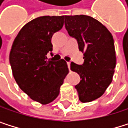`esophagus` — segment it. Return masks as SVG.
Here are the masks:
<instances>
[{
  "label": "esophagus",
  "mask_w": 128,
  "mask_h": 128,
  "mask_svg": "<svg viewBox=\"0 0 128 128\" xmlns=\"http://www.w3.org/2000/svg\"><path fill=\"white\" fill-rule=\"evenodd\" d=\"M70 64H71V62H67V65H68V68H70Z\"/></svg>",
  "instance_id": "1"
}]
</instances>
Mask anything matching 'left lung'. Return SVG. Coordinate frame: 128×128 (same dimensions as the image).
Wrapping results in <instances>:
<instances>
[{
	"label": "left lung",
	"mask_w": 128,
	"mask_h": 128,
	"mask_svg": "<svg viewBox=\"0 0 128 128\" xmlns=\"http://www.w3.org/2000/svg\"><path fill=\"white\" fill-rule=\"evenodd\" d=\"M65 26L84 52V62H71L72 71L80 76L75 88L82 102H90L104 94L112 81L116 66L114 43L112 34L99 21L86 15L65 16Z\"/></svg>",
	"instance_id": "8db88e82"
}]
</instances>
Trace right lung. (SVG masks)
I'll return each mask as SVG.
<instances>
[{
    "instance_id": "right-lung-1",
    "label": "right lung",
    "mask_w": 128,
    "mask_h": 128,
    "mask_svg": "<svg viewBox=\"0 0 128 128\" xmlns=\"http://www.w3.org/2000/svg\"><path fill=\"white\" fill-rule=\"evenodd\" d=\"M65 16H43L27 23L16 36L10 52L13 76L20 89L33 100L46 104L56 98L68 72L67 63L47 60L52 56L51 39L60 30Z\"/></svg>"
}]
</instances>
